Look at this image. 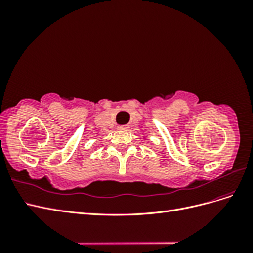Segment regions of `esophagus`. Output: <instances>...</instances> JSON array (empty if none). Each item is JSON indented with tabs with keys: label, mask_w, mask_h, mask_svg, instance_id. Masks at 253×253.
Listing matches in <instances>:
<instances>
[{
	"label": "esophagus",
	"mask_w": 253,
	"mask_h": 253,
	"mask_svg": "<svg viewBox=\"0 0 253 253\" xmlns=\"http://www.w3.org/2000/svg\"><path fill=\"white\" fill-rule=\"evenodd\" d=\"M128 128H129V126H127V125H126V126H120L118 127L119 131H127Z\"/></svg>",
	"instance_id": "34e87169"
}]
</instances>
